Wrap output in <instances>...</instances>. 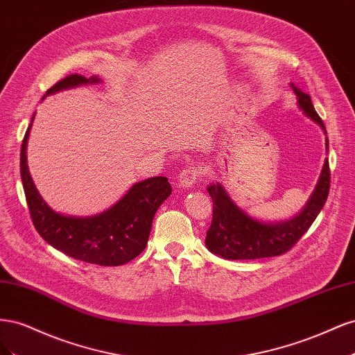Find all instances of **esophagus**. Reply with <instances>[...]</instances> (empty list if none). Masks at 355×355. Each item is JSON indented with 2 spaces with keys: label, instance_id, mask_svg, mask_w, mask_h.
<instances>
[{
  "label": "esophagus",
  "instance_id": "1",
  "mask_svg": "<svg viewBox=\"0 0 355 355\" xmlns=\"http://www.w3.org/2000/svg\"><path fill=\"white\" fill-rule=\"evenodd\" d=\"M198 178V167L196 166H188L184 170L180 171L179 175V185L182 188H191L196 184V180Z\"/></svg>",
  "mask_w": 355,
  "mask_h": 355
}]
</instances>
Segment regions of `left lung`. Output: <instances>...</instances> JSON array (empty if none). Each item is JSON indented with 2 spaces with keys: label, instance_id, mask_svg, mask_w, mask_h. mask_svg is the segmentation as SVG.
Returning <instances> with one entry per match:
<instances>
[{
  "label": "left lung",
  "instance_id": "1",
  "mask_svg": "<svg viewBox=\"0 0 355 355\" xmlns=\"http://www.w3.org/2000/svg\"><path fill=\"white\" fill-rule=\"evenodd\" d=\"M296 94L297 105L308 118L317 123L326 135V151L329 139L324 123L314 110L309 94L290 84ZM330 188L329 159L324 161L317 187L305 207L295 218L282 222H263L252 218L235 204L219 182L207 187L213 200V219L206 235L207 249L223 259H261L283 254L299 241L323 209Z\"/></svg>",
  "mask_w": 355,
  "mask_h": 355
}]
</instances>
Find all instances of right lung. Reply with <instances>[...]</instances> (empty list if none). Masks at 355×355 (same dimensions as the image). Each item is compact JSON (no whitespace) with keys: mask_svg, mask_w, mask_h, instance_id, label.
Returning <instances> with one entry per match:
<instances>
[{"mask_svg":"<svg viewBox=\"0 0 355 355\" xmlns=\"http://www.w3.org/2000/svg\"><path fill=\"white\" fill-rule=\"evenodd\" d=\"M101 81L96 75L90 78L78 73L68 75L49 89L46 96ZM31 125L32 123L20 149V176L32 222L41 237L73 259L103 266L124 265L141 254L146 247L155 211L171 194L168 179L157 176L137 182L112 207L94 216L80 218L58 213L42 200L29 173L26 145Z\"/></svg>","mask_w":355,"mask_h":355,"instance_id":"obj_1","label":"right lung"}]
</instances>
